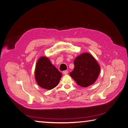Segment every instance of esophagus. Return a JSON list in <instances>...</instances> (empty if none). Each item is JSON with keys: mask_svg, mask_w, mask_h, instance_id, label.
Masks as SVG:
<instances>
[{"mask_svg": "<svg viewBox=\"0 0 128 128\" xmlns=\"http://www.w3.org/2000/svg\"><path fill=\"white\" fill-rule=\"evenodd\" d=\"M62 74H63L64 75H66V74H68V70H66L63 71V72H62Z\"/></svg>", "mask_w": 128, "mask_h": 128, "instance_id": "1", "label": "esophagus"}]
</instances>
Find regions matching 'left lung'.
I'll use <instances>...</instances> for the list:
<instances>
[{
  "label": "left lung",
  "mask_w": 128,
  "mask_h": 128,
  "mask_svg": "<svg viewBox=\"0 0 128 128\" xmlns=\"http://www.w3.org/2000/svg\"><path fill=\"white\" fill-rule=\"evenodd\" d=\"M74 68L70 76L83 87L92 84L98 78L100 67L96 59L88 53H83L74 61Z\"/></svg>",
  "instance_id": "obj_1"
}]
</instances>
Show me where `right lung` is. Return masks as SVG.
Returning a JSON list of instances; mask_svg holds the SVG:
<instances>
[{
  "instance_id": "add662e5",
  "label": "right lung",
  "mask_w": 128,
  "mask_h": 128,
  "mask_svg": "<svg viewBox=\"0 0 128 128\" xmlns=\"http://www.w3.org/2000/svg\"><path fill=\"white\" fill-rule=\"evenodd\" d=\"M62 73L50 62L48 58H40L37 62L35 69V79L42 88L52 90L59 84Z\"/></svg>"
}]
</instances>
